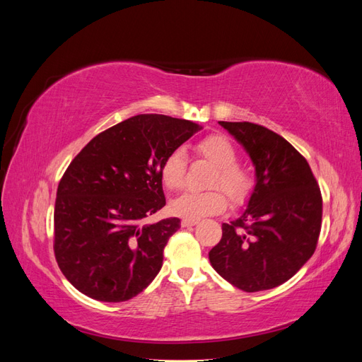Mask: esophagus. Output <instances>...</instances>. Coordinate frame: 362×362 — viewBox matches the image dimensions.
Wrapping results in <instances>:
<instances>
[{
	"label": "esophagus",
	"instance_id": "obj_1",
	"mask_svg": "<svg viewBox=\"0 0 362 362\" xmlns=\"http://www.w3.org/2000/svg\"><path fill=\"white\" fill-rule=\"evenodd\" d=\"M199 221H198V218H182V221H181V226H194L196 223H198Z\"/></svg>",
	"mask_w": 362,
	"mask_h": 362
}]
</instances>
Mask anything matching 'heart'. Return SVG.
I'll use <instances>...</instances> for the list:
<instances>
[{"instance_id":"b5f03b06","label":"heart","mask_w":362,"mask_h":362,"mask_svg":"<svg viewBox=\"0 0 362 362\" xmlns=\"http://www.w3.org/2000/svg\"><path fill=\"white\" fill-rule=\"evenodd\" d=\"M196 154L214 166L208 192H187L170 204L173 214L185 218H199L223 211L229 199L234 204H243L254 189V180L246 168L238 161L237 148L222 134H210L201 139L194 146ZM187 157L184 151L172 149L164 157L160 166V177L168 190H180L185 182Z\"/></svg>"}]
</instances>
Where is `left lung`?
Returning <instances> with one entry per match:
<instances>
[{
    "label": "left lung",
    "mask_w": 362,
    "mask_h": 362,
    "mask_svg": "<svg viewBox=\"0 0 362 362\" xmlns=\"http://www.w3.org/2000/svg\"><path fill=\"white\" fill-rule=\"evenodd\" d=\"M245 146L257 184L247 208L222 225L208 257L234 287H278L308 261L319 242L323 201L308 161L282 136L252 122H218Z\"/></svg>",
    "instance_id": "left-lung-1"
}]
</instances>
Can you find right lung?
Wrapping results in <instances>:
<instances>
[{
    "label": "right lung",
    "mask_w": 362,
    "mask_h": 362,
    "mask_svg": "<svg viewBox=\"0 0 362 362\" xmlns=\"http://www.w3.org/2000/svg\"><path fill=\"white\" fill-rule=\"evenodd\" d=\"M198 129L185 119L137 115L95 136L71 161L54 208V255L76 290L124 302L154 281L181 226L178 217L145 223L166 205L161 161Z\"/></svg>",
    "instance_id": "1"
}]
</instances>
